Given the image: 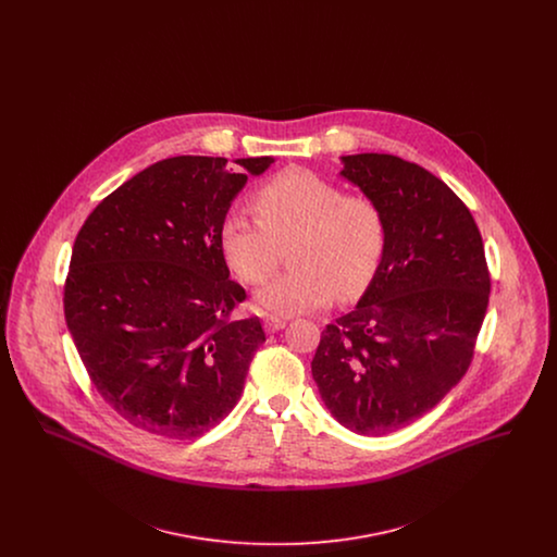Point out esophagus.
<instances>
[{"label":"esophagus","mask_w":557,"mask_h":557,"mask_svg":"<svg viewBox=\"0 0 557 557\" xmlns=\"http://www.w3.org/2000/svg\"><path fill=\"white\" fill-rule=\"evenodd\" d=\"M286 327V319L282 318H267L265 319V330L269 334H273V332H280V330H284Z\"/></svg>","instance_id":"34e87169"}]
</instances>
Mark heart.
Returning <instances> with one entry per match:
<instances>
[{"label":"heart","mask_w":557,"mask_h":557,"mask_svg":"<svg viewBox=\"0 0 557 557\" xmlns=\"http://www.w3.org/2000/svg\"><path fill=\"white\" fill-rule=\"evenodd\" d=\"M255 211L230 212L221 223L227 263L246 284H261L292 246L290 273L257 292L259 307L273 315H298L327 307L336 292L355 298L370 286L386 250V219L368 196L309 169H288L255 194Z\"/></svg>","instance_id":"1"}]
</instances>
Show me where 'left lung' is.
Returning a JSON list of instances; mask_svg holds the SVG:
<instances>
[{
	"instance_id": "8db88e82",
	"label": "left lung",
	"mask_w": 557,
	"mask_h": 557,
	"mask_svg": "<svg viewBox=\"0 0 557 557\" xmlns=\"http://www.w3.org/2000/svg\"><path fill=\"white\" fill-rule=\"evenodd\" d=\"M341 175L386 219V250L357 307L321 332L311 371L341 424L382 436L420 420L463 377L491 275L468 207L393 154L343 157Z\"/></svg>"
}]
</instances>
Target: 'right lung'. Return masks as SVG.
Wrapping results in <instances>:
<instances>
[{"label": "right lung", "instance_id": "add662e5", "mask_svg": "<svg viewBox=\"0 0 557 557\" xmlns=\"http://www.w3.org/2000/svg\"><path fill=\"white\" fill-rule=\"evenodd\" d=\"M271 157L160 160L116 187L83 223L64 318L108 405L150 434L196 438L238 403L259 318L230 319L246 298L230 280L221 223L248 175Z\"/></svg>", "mask_w": 557, "mask_h": 557}]
</instances>
